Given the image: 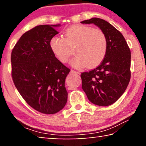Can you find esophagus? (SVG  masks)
<instances>
[{"instance_id":"34e87169","label":"esophagus","mask_w":146,"mask_h":146,"mask_svg":"<svg viewBox=\"0 0 146 146\" xmlns=\"http://www.w3.org/2000/svg\"><path fill=\"white\" fill-rule=\"evenodd\" d=\"M72 72L76 73V74H80L79 72H76V71H74V70H72Z\"/></svg>"}]
</instances>
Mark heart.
Returning a JSON list of instances; mask_svg holds the SVG:
<instances>
[{"label":"heart","instance_id":"heart-1","mask_svg":"<svg viewBox=\"0 0 146 146\" xmlns=\"http://www.w3.org/2000/svg\"><path fill=\"white\" fill-rule=\"evenodd\" d=\"M49 46L54 55L62 63H67L74 48L75 57L72 64L76 68L94 67L104 59L107 52L108 40L100 29L86 25H77L68 28L64 38L53 36Z\"/></svg>","mask_w":146,"mask_h":146}]
</instances>
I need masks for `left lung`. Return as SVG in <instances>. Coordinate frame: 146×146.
Wrapping results in <instances>:
<instances>
[{
  "mask_svg": "<svg viewBox=\"0 0 146 146\" xmlns=\"http://www.w3.org/2000/svg\"><path fill=\"white\" fill-rule=\"evenodd\" d=\"M94 24L105 33L108 40L106 56L100 64L81 74L82 88L92 103L107 106L123 94L131 78V52L120 32L99 18L82 21Z\"/></svg>",
  "mask_w": 146,
  "mask_h": 146,
  "instance_id": "1",
  "label": "left lung"
}]
</instances>
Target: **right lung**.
<instances>
[{
	"mask_svg": "<svg viewBox=\"0 0 146 146\" xmlns=\"http://www.w3.org/2000/svg\"><path fill=\"white\" fill-rule=\"evenodd\" d=\"M58 25H38L20 38L11 53L12 78L20 94L39 112L53 114L67 102L65 79L70 71L49 46Z\"/></svg>",
	"mask_w": 146,
	"mask_h": 146,
	"instance_id": "1",
	"label": "right lung"
}]
</instances>
